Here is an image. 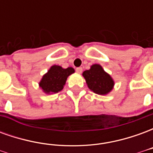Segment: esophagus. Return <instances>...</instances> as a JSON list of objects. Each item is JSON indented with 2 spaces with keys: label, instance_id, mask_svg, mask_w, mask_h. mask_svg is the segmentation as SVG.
Masks as SVG:
<instances>
[{
  "label": "esophagus",
  "instance_id": "1",
  "mask_svg": "<svg viewBox=\"0 0 153 153\" xmlns=\"http://www.w3.org/2000/svg\"><path fill=\"white\" fill-rule=\"evenodd\" d=\"M82 71H83L82 67H78V68H76V72L78 74H81L82 73Z\"/></svg>",
  "mask_w": 153,
  "mask_h": 153
}]
</instances>
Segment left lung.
<instances>
[{"mask_svg": "<svg viewBox=\"0 0 153 153\" xmlns=\"http://www.w3.org/2000/svg\"><path fill=\"white\" fill-rule=\"evenodd\" d=\"M83 76L88 88L98 95H106L113 89L114 80L100 65L94 64L89 70L83 71Z\"/></svg>", "mask_w": 153, "mask_h": 153, "instance_id": "8db88e82", "label": "left lung"}]
</instances>
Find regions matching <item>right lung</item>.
<instances>
[{
  "label": "right lung",
  "instance_id": "right-lung-1",
  "mask_svg": "<svg viewBox=\"0 0 153 153\" xmlns=\"http://www.w3.org/2000/svg\"><path fill=\"white\" fill-rule=\"evenodd\" d=\"M73 73L74 70L72 67L63 69L60 65H52L42 76L39 87L47 94L58 93L63 89L67 78Z\"/></svg>",
  "mask_w": 153,
  "mask_h": 153
}]
</instances>
